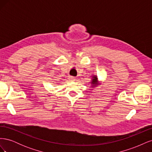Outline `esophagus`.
<instances>
[{"label":"esophagus","mask_w":152,"mask_h":152,"mask_svg":"<svg viewBox=\"0 0 152 152\" xmlns=\"http://www.w3.org/2000/svg\"><path fill=\"white\" fill-rule=\"evenodd\" d=\"M70 80L71 81H74V80H75V78L74 77H70Z\"/></svg>","instance_id":"1"}]
</instances>
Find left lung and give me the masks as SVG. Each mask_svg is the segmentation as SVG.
I'll return each instance as SVG.
<instances>
[{"instance_id":"left-lung-1","label":"left lung","mask_w":152,"mask_h":152,"mask_svg":"<svg viewBox=\"0 0 152 152\" xmlns=\"http://www.w3.org/2000/svg\"><path fill=\"white\" fill-rule=\"evenodd\" d=\"M97 77H94V79H93V82H92V84H96V83H97Z\"/></svg>"}]
</instances>
